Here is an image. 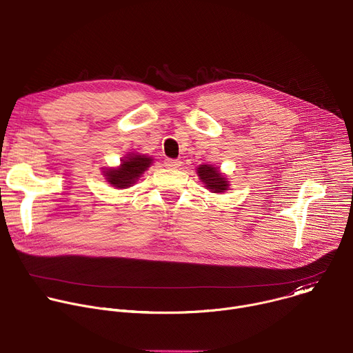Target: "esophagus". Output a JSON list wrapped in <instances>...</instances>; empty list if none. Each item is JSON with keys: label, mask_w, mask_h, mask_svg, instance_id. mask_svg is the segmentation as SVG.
Here are the masks:
<instances>
[{"label": "esophagus", "mask_w": 353, "mask_h": 353, "mask_svg": "<svg viewBox=\"0 0 353 353\" xmlns=\"http://www.w3.org/2000/svg\"><path fill=\"white\" fill-rule=\"evenodd\" d=\"M181 165L180 159H166L165 161V166L169 169H177Z\"/></svg>", "instance_id": "esophagus-1"}]
</instances>
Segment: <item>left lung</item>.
<instances>
[{
  "label": "left lung",
  "mask_w": 353,
  "mask_h": 353,
  "mask_svg": "<svg viewBox=\"0 0 353 353\" xmlns=\"http://www.w3.org/2000/svg\"><path fill=\"white\" fill-rule=\"evenodd\" d=\"M196 173L201 181H203L205 187L210 188L211 191L223 192L225 190H228V180L219 173L218 168H214L210 165H201L196 169Z\"/></svg>",
  "instance_id": "8db88e82"
}]
</instances>
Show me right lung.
Instances as JSON below:
<instances>
[{
    "mask_svg": "<svg viewBox=\"0 0 353 353\" xmlns=\"http://www.w3.org/2000/svg\"><path fill=\"white\" fill-rule=\"evenodd\" d=\"M152 159L143 155H130L121 162L119 169H110L105 173L106 180L116 188H127L134 184L141 174L150 166Z\"/></svg>",
    "mask_w": 353,
    "mask_h": 353,
    "instance_id": "add662e5",
    "label": "right lung"
}]
</instances>
